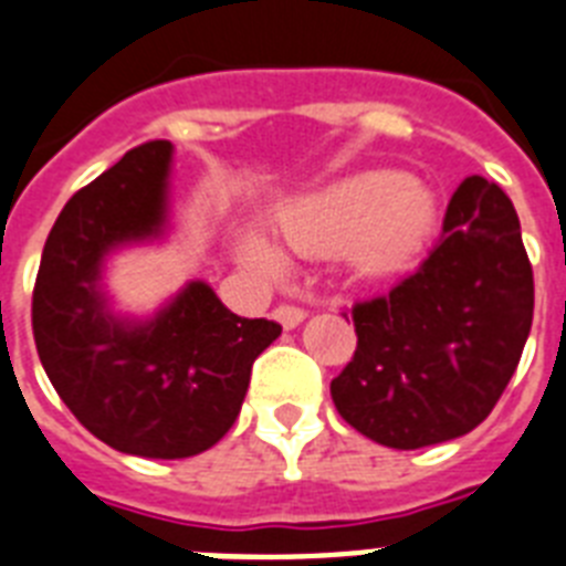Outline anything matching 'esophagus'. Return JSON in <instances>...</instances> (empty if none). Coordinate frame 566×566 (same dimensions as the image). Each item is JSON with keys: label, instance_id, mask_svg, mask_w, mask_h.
Masks as SVG:
<instances>
[{"label": "esophagus", "instance_id": "esophagus-1", "mask_svg": "<svg viewBox=\"0 0 566 566\" xmlns=\"http://www.w3.org/2000/svg\"><path fill=\"white\" fill-rule=\"evenodd\" d=\"M303 317H306V312H303L301 306H292V303H280L277 310H274V321H277L283 329H294Z\"/></svg>", "mask_w": 566, "mask_h": 566}]
</instances>
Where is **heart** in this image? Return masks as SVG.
Returning a JSON list of instances; mask_svg holds the SVG:
<instances>
[{
  "instance_id": "obj_1",
  "label": "heart",
  "mask_w": 566,
  "mask_h": 566,
  "mask_svg": "<svg viewBox=\"0 0 566 566\" xmlns=\"http://www.w3.org/2000/svg\"><path fill=\"white\" fill-rule=\"evenodd\" d=\"M437 228V199L422 181L370 170L306 196L283 213L280 237L297 254H344L361 272L387 274L413 260ZM242 260L263 274H280L283 260L263 240L242 242Z\"/></svg>"
}]
</instances>
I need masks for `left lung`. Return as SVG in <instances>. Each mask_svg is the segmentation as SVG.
Wrapping results in <instances>:
<instances>
[{
	"mask_svg": "<svg viewBox=\"0 0 566 566\" xmlns=\"http://www.w3.org/2000/svg\"><path fill=\"white\" fill-rule=\"evenodd\" d=\"M532 310L515 205L494 181L469 176L417 272L353 306L358 344L329 385L335 408L399 451L474 431L521 361Z\"/></svg>",
	"mask_w": 566,
	"mask_h": 566,
	"instance_id": "8db88e82",
	"label": "left lung"
}]
</instances>
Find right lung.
Segmentation results:
<instances>
[{"label": "right lung", "mask_w": 566, "mask_h": 566, "mask_svg": "<svg viewBox=\"0 0 566 566\" xmlns=\"http://www.w3.org/2000/svg\"><path fill=\"white\" fill-rule=\"evenodd\" d=\"M170 142L129 149L65 202L42 249L31 326L65 408L115 451L181 460L217 446L240 417L254 358L280 335L190 283L147 324L106 312L101 263L115 245L161 233Z\"/></svg>", "instance_id": "obj_1"}]
</instances>
